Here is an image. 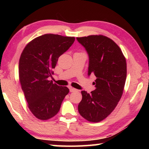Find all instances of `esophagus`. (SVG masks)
Here are the masks:
<instances>
[{
    "instance_id": "esophagus-1",
    "label": "esophagus",
    "mask_w": 149,
    "mask_h": 149,
    "mask_svg": "<svg viewBox=\"0 0 149 149\" xmlns=\"http://www.w3.org/2000/svg\"><path fill=\"white\" fill-rule=\"evenodd\" d=\"M77 89H75V88H73V87H70V92H76V91H77Z\"/></svg>"
}]
</instances>
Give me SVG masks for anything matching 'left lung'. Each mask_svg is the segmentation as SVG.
Returning a JSON list of instances; mask_svg holds the SVG:
<instances>
[{
  "label": "left lung",
  "instance_id": "left-lung-1",
  "mask_svg": "<svg viewBox=\"0 0 149 149\" xmlns=\"http://www.w3.org/2000/svg\"><path fill=\"white\" fill-rule=\"evenodd\" d=\"M89 56L88 75L94 74L96 89L82 91L78 105L80 115L91 122H99L114 110L123 94L127 64L115 42L103 35L77 37Z\"/></svg>",
  "mask_w": 149,
  "mask_h": 149
}]
</instances>
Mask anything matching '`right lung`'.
Listing matches in <instances>:
<instances>
[{
	"label": "right lung",
	"mask_w": 149,
	"mask_h": 149,
	"mask_svg": "<svg viewBox=\"0 0 149 149\" xmlns=\"http://www.w3.org/2000/svg\"><path fill=\"white\" fill-rule=\"evenodd\" d=\"M75 41L74 37L45 34L26 45L19 61V78L22 89L32 114L39 120L54 116L68 94L67 87L49 81L58 58Z\"/></svg>",
	"instance_id": "1"
}]
</instances>
